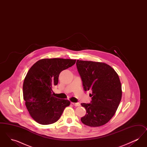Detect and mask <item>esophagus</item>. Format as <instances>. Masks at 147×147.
Listing matches in <instances>:
<instances>
[{
	"instance_id": "esophagus-1",
	"label": "esophagus",
	"mask_w": 147,
	"mask_h": 147,
	"mask_svg": "<svg viewBox=\"0 0 147 147\" xmlns=\"http://www.w3.org/2000/svg\"><path fill=\"white\" fill-rule=\"evenodd\" d=\"M71 104L73 105H74L75 106H80V104L79 102H76V103H74V102H71Z\"/></svg>"
}]
</instances>
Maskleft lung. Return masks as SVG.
Segmentation results:
<instances>
[{"label": "left lung", "mask_w": 147, "mask_h": 147, "mask_svg": "<svg viewBox=\"0 0 147 147\" xmlns=\"http://www.w3.org/2000/svg\"><path fill=\"white\" fill-rule=\"evenodd\" d=\"M77 69L85 91H91L90 103H82L86 115L81 121L86 126L99 127L115 115L122 98V87L117 73L104 63L77 60Z\"/></svg>", "instance_id": "left-lung-1"}]
</instances>
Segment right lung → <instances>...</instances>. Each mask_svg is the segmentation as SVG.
<instances>
[{"mask_svg":"<svg viewBox=\"0 0 147 147\" xmlns=\"http://www.w3.org/2000/svg\"><path fill=\"white\" fill-rule=\"evenodd\" d=\"M76 62L70 59H43L28 70L24 81L23 97L30 115L37 123L46 125L56 122L70 105L68 100L53 96L52 89L58 83L60 73Z\"/></svg>","mask_w":147,"mask_h":147,"instance_id":"obj_1","label":"right lung"}]
</instances>
